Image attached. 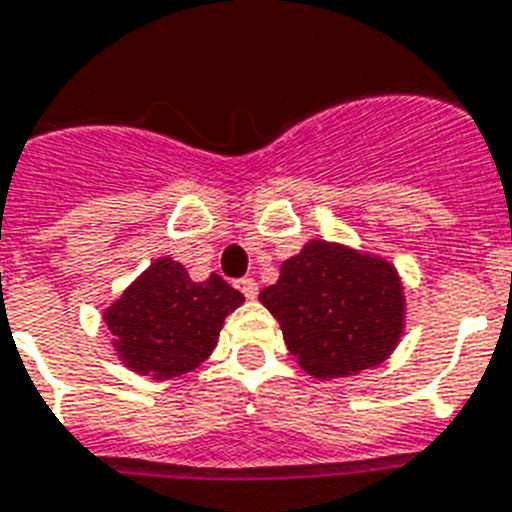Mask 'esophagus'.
Listing matches in <instances>:
<instances>
[{
    "mask_svg": "<svg viewBox=\"0 0 512 512\" xmlns=\"http://www.w3.org/2000/svg\"><path fill=\"white\" fill-rule=\"evenodd\" d=\"M236 286H239V291H242L247 299H255V296H257L255 278H242V281H236Z\"/></svg>",
    "mask_w": 512,
    "mask_h": 512,
    "instance_id": "1",
    "label": "esophagus"
}]
</instances>
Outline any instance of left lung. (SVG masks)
<instances>
[{
    "mask_svg": "<svg viewBox=\"0 0 512 512\" xmlns=\"http://www.w3.org/2000/svg\"><path fill=\"white\" fill-rule=\"evenodd\" d=\"M304 372L317 380L359 375L393 354L406 322L398 270L377 255L309 239L260 291Z\"/></svg>",
    "mask_w": 512,
    "mask_h": 512,
    "instance_id": "8db88e82",
    "label": "left lung"
}]
</instances>
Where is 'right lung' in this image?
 Masks as SVG:
<instances>
[{"mask_svg":"<svg viewBox=\"0 0 512 512\" xmlns=\"http://www.w3.org/2000/svg\"><path fill=\"white\" fill-rule=\"evenodd\" d=\"M242 302L218 273L197 283L182 263L161 257L106 307L103 322L124 367L150 380H171L208 359L223 320Z\"/></svg>","mask_w":512,"mask_h":512,"instance_id":"right-lung-1","label":"right lung"}]
</instances>
